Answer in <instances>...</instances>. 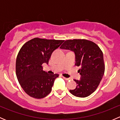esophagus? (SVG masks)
I'll list each match as a JSON object with an SVG mask.
<instances>
[{"label": "esophagus", "instance_id": "1", "mask_svg": "<svg viewBox=\"0 0 120 120\" xmlns=\"http://www.w3.org/2000/svg\"><path fill=\"white\" fill-rule=\"evenodd\" d=\"M63 79H64L65 80H67V81H68V80H69V79H70V78H66V77H63Z\"/></svg>", "mask_w": 120, "mask_h": 120}]
</instances>
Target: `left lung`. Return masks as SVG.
I'll use <instances>...</instances> for the list:
<instances>
[{
  "instance_id": "1",
  "label": "left lung",
  "mask_w": 120,
  "mask_h": 120,
  "mask_svg": "<svg viewBox=\"0 0 120 120\" xmlns=\"http://www.w3.org/2000/svg\"><path fill=\"white\" fill-rule=\"evenodd\" d=\"M74 53L75 65L80 67V79H74L77 85L70 90L75 96L85 98L97 89L105 72L103 54L96 43L86 39L67 40L60 46Z\"/></svg>"
}]
</instances>
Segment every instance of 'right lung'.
Wrapping results in <instances>:
<instances>
[{
    "mask_svg": "<svg viewBox=\"0 0 120 120\" xmlns=\"http://www.w3.org/2000/svg\"><path fill=\"white\" fill-rule=\"evenodd\" d=\"M64 41L35 38L28 41L19 51L15 70L23 90L31 97L42 99L50 94L59 75L43 71V63H49L53 52Z\"/></svg>",
    "mask_w": 120,
    "mask_h": 120,
    "instance_id": "right-lung-1",
    "label": "right lung"
}]
</instances>
